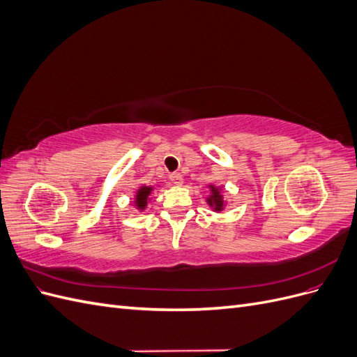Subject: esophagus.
Listing matches in <instances>:
<instances>
[{
	"label": "esophagus",
	"mask_w": 357,
	"mask_h": 357,
	"mask_svg": "<svg viewBox=\"0 0 357 357\" xmlns=\"http://www.w3.org/2000/svg\"><path fill=\"white\" fill-rule=\"evenodd\" d=\"M169 181L172 183V185L180 186V185H183V177L180 172H172V174H169Z\"/></svg>",
	"instance_id": "obj_1"
}]
</instances>
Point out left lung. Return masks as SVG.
Masks as SVG:
<instances>
[{
    "instance_id": "obj_1",
    "label": "left lung",
    "mask_w": 357,
    "mask_h": 357,
    "mask_svg": "<svg viewBox=\"0 0 357 357\" xmlns=\"http://www.w3.org/2000/svg\"><path fill=\"white\" fill-rule=\"evenodd\" d=\"M211 192H213V197L208 199V204L210 205H214V210L220 211L223 208V201H222V195L220 192L215 189V188H211Z\"/></svg>"
}]
</instances>
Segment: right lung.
I'll list each match as a JSON object with an SVG mask.
<instances>
[{"label":"right lung","instance_id":"add662e5","mask_svg":"<svg viewBox=\"0 0 357 357\" xmlns=\"http://www.w3.org/2000/svg\"><path fill=\"white\" fill-rule=\"evenodd\" d=\"M150 192H152V188H147V186H143V188L138 189V192H137V201H135V204L138 205V208H146Z\"/></svg>","mask_w":357,"mask_h":357}]
</instances>
